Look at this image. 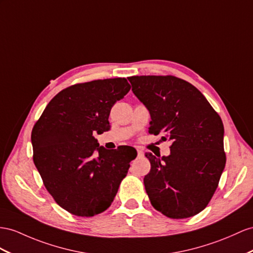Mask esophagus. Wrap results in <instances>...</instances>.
<instances>
[{
  "instance_id": "esophagus-1",
  "label": "esophagus",
  "mask_w": 253,
  "mask_h": 253,
  "mask_svg": "<svg viewBox=\"0 0 253 253\" xmlns=\"http://www.w3.org/2000/svg\"><path fill=\"white\" fill-rule=\"evenodd\" d=\"M143 156H144V153L141 150H138V157H143Z\"/></svg>"
}]
</instances>
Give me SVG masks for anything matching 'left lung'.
I'll list each match as a JSON object with an SVG mask.
<instances>
[{
	"label": "left lung",
	"mask_w": 253,
	"mask_h": 253,
	"mask_svg": "<svg viewBox=\"0 0 253 253\" xmlns=\"http://www.w3.org/2000/svg\"><path fill=\"white\" fill-rule=\"evenodd\" d=\"M132 92L151 114V134L171 141L169 156H145L151 171L145 190L155 210L172 219L202 211L225 166L223 124L204 95L174 76H133Z\"/></svg>",
	"instance_id": "1"
}]
</instances>
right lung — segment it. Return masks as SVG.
<instances>
[{"mask_svg": "<svg viewBox=\"0 0 253 253\" xmlns=\"http://www.w3.org/2000/svg\"><path fill=\"white\" fill-rule=\"evenodd\" d=\"M130 87L125 78L74 84L50 100L32 129L33 160L43 185L75 216L105 211L137 157L132 146L106 150L94 137L110 130L111 108Z\"/></svg>", "mask_w": 253, "mask_h": 253, "instance_id": "add662e5", "label": "right lung"}]
</instances>
